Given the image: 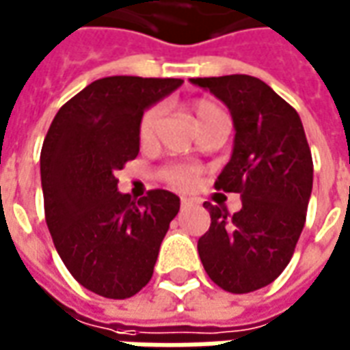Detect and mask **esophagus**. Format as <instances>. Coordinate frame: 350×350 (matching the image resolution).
I'll return each mask as SVG.
<instances>
[{"label": "esophagus", "mask_w": 350, "mask_h": 350, "mask_svg": "<svg viewBox=\"0 0 350 350\" xmlns=\"http://www.w3.org/2000/svg\"><path fill=\"white\" fill-rule=\"evenodd\" d=\"M180 205H182V208H185V206H191V199L182 197V199H180Z\"/></svg>", "instance_id": "esophagus-1"}]
</instances>
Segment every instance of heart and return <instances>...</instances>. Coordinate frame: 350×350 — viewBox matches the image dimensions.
Returning a JSON list of instances; mask_svg holds the SVG:
<instances>
[{"label":"heart","mask_w":350,"mask_h":350,"mask_svg":"<svg viewBox=\"0 0 350 350\" xmlns=\"http://www.w3.org/2000/svg\"><path fill=\"white\" fill-rule=\"evenodd\" d=\"M189 111L195 116L199 128L203 130L206 124H211L218 116H224V113L220 111V107L213 103L211 99H195L189 103ZM163 115V107L151 105L149 109H145V113L139 118L137 124V137L144 145H149L155 139L157 126ZM203 174V168L197 165H187V163H170L165 168H161V178L165 180L166 184L172 185L176 189H191L199 178Z\"/></svg>","instance_id":"obj_1"}]
</instances>
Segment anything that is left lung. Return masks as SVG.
Returning <instances> with one entry per match:
<instances>
[{
  "instance_id": "1",
  "label": "left lung",
  "mask_w": 350,
  "mask_h": 350,
  "mask_svg": "<svg viewBox=\"0 0 350 350\" xmlns=\"http://www.w3.org/2000/svg\"><path fill=\"white\" fill-rule=\"evenodd\" d=\"M191 82L232 113L234 153L215 187L241 195L234 215L206 201L211 228L197 251L218 287L251 293L272 284L293 256L312 191L310 147L297 111L262 80L230 75Z\"/></svg>"
}]
</instances>
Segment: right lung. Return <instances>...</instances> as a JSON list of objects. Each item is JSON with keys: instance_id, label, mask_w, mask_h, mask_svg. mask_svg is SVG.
Listing matches in <instances>:
<instances>
[{"instance_id": "1", "label": "right lung", "mask_w": 350, "mask_h": 350, "mask_svg": "<svg viewBox=\"0 0 350 350\" xmlns=\"http://www.w3.org/2000/svg\"><path fill=\"white\" fill-rule=\"evenodd\" d=\"M180 78L109 76L59 109L40 155L45 222L57 253L85 289L128 299L149 284L180 199L151 189L139 201L118 191L116 170L139 153L144 111Z\"/></svg>"}]
</instances>
